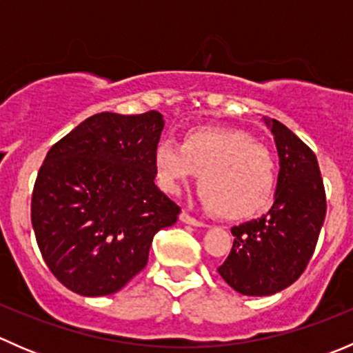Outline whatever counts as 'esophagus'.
I'll use <instances>...</instances> for the list:
<instances>
[{
    "label": "esophagus",
    "instance_id": "obj_1",
    "mask_svg": "<svg viewBox=\"0 0 353 353\" xmlns=\"http://www.w3.org/2000/svg\"><path fill=\"white\" fill-rule=\"evenodd\" d=\"M179 219H181V222L188 223V225H193V227H206L205 222H201V220L194 219V216H191L188 212H181Z\"/></svg>",
    "mask_w": 353,
    "mask_h": 353
}]
</instances>
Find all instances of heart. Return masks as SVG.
Listing matches in <instances>:
<instances>
[{"instance_id":"obj_1","label":"heart","mask_w":353,"mask_h":353,"mask_svg":"<svg viewBox=\"0 0 353 353\" xmlns=\"http://www.w3.org/2000/svg\"><path fill=\"white\" fill-rule=\"evenodd\" d=\"M157 184L167 194L198 172L199 199L227 219H243L263 212L276 186L272 154L254 138L230 128H198L188 131L181 147L159 141L154 152Z\"/></svg>"}]
</instances>
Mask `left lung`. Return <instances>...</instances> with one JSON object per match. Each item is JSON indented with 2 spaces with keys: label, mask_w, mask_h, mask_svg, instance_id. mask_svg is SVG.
<instances>
[{
  "label": "left lung",
  "mask_w": 353,
  "mask_h": 353,
  "mask_svg": "<svg viewBox=\"0 0 353 353\" xmlns=\"http://www.w3.org/2000/svg\"><path fill=\"white\" fill-rule=\"evenodd\" d=\"M280 159L273 205L265 215L230 229L234 244L219 273L243 295L283 290L307 266L326 216V194L314 152L285 124L263 117Z\"/></svg>",
  "instance_id": "obj_1"
}]
</instances>
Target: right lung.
Masks as SVG:
<instances>
[{
	"label": "right lung",
	"instance_id": "add662e5",
	"mask_svg": "<svg viewBox=\"0 0 353 353\" xmlns=\"http://www.w3.org/2000/svg\"><path fill=\"white\" fill-rule=\"evenodd\" d=\"M163 116L101 112L52 145L35 179L32 227L46 265L85 297L121 290L181 208L154 183Z\"/></svg>",
	"mask_w": 353,
	"mask_h": 353
}]
</instances>
